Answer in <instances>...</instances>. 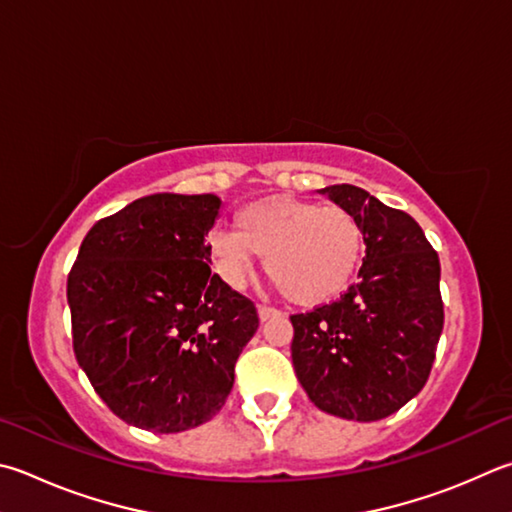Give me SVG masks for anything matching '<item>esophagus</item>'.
<instances>
[{
    "label": "esophagus",
    "instance_id": "34e87169",
    "mask_svg": "<svg viewBox=\"0 0 512 512\" xmlns=\"http://www.w3.org/2000/svg\"><path fill=\"white\" fill-rule=\"evenodd\" d=\"M257 315H259V320H262V322H266L268 318H275V315H280V311H277V309H273V306L259 304V306H257Z\"/></svg>",
    "mask_w": 512,
    "mask_h": 512
}]
</instances>
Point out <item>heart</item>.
I'll list each match as a JSON object with an SVG mask.
<instances>
[{"label": "heart", "instance_id": "1", "mask_svg": "<svg viewBox=\"0 0 512 512\" xmlns=\"http://www.w3.org/2000/svg\"><path fill=\"white\" fill-rule=\"evenodd\" d=\"M365 248V226L356 212L288 194L248 203L239 210L237 230L208 237L212 266L228 286H244L259 255L277 288L300 306L327 304L345 293Z\"/></svg>", "mask_w": 512, "mask_h": 512}]
</instances>
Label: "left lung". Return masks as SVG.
Instances as JSON below:
<instances>
[{"mask_svg":"<svg viewBox=\"0 0 512 512\" xmlns=\"http://www.w3.org/2000/svg\"><path fill=\"white\" fill-rule=\"evenodd\" d=\"M360 217L367 248L340 300L291 315L297 380L318 410L380 421L421 392L443 331L441 264L421 226L367 190H318Z\"/></svg>","mask_w":512,"mask_h":512,"instance_id":"1","label":"left lung"}]
</instances>
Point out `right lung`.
Segmentation results:
<instances>
[{"instance_id": "obj_1", "label": "right lung", "mask_w": 512, "mask_h": 512, "mask_svg": "<svg viewBox=\"0 0 512 512\" xmlns=\"http://www.w3.org/2000/svg\"><path fill=\"white\" fill-rule=\"evenodd\" d=\"M215 194H150L100 219L67 280L73 351L125 423L159 434L210 421L259 327L248 297L210 271Z\"/></svg>"}]
</instances>
